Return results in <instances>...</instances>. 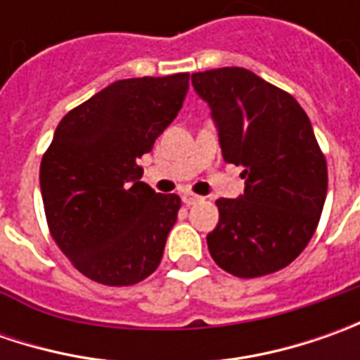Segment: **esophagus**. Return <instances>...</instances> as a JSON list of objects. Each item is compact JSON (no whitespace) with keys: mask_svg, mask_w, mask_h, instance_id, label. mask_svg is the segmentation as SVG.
Wrapping results in <instances>:
<instances>
[{"mask_svg":"<svg viewBox=\"0 0 360 360\" xmlns=\"http://www.w3.org/2000/svg\"><path fill=\"white\" fill-rule=\"evenodd\" d=\"M202 200V196L198 194H192V192H186L184 196H182V202L186 204V206H192V204H198Z\"/></svg>","mask_w":360,"mask_h":360,"instance_id":"1","label":"esophagus"}]
</instances>
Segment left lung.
<instances>
[{
    "label": "left lung",
    "mask_w": 360,
    "mask_h": 360,
    "mask_svg": "<svg viewBox=\"0 0 360 360\" xmlns=\"http://www.w3.org/2000/svg\"><path fill=\"white\" fill-rule=\"evenodd\" d=\"M212 108L222 156L242 166L244 194L220 198L218 224L206 236L210 256L238 278L288 266L319 226L325 206L326 158L297 100L244 68L192 74Z\"/></svg>",
    "instance_id": "1"
}]
</instances>
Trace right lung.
<instances>
[{
	"label": "right lung",
	"mask_w": 360,
	"mask_h": 360,
	"mask_svg": "<svg viewBox=\"0 0 360 360\" xmlns=\"http://www.w3.org/2000/svg\"><path fill=\"white\" fill-rule=\"evenodd\" d=\"M190 74L118 79L70 110L44 152L39 186L51 238L84 276L131 286L158 269L180 210L136 160L184 102Z\"/></svg>",
	"instance_id": "1"
}]
</instances>
